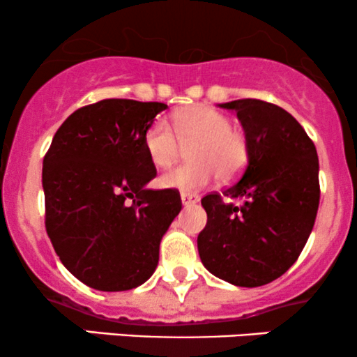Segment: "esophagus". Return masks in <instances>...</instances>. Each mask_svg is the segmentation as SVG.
<instances>
[{
	"instance_id": "34e87169",
	"label": "esophagus",
	"mask_w": 357,
	"mask_h": 357,
	"mask_svg": "<svg viewBox=\"0 0 357 357\" xmlns=\"http://www.w3.org/2000/svg\"><path fill=\"white\" fill-rule=\"evenodd\" d=\"M181 202H183V206L186 208L195 206V204L199 202V196L192 195V192H181Z\"/></svg>"
}]
</instances>
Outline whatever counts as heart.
I'll use <instances>...</instances> for the list:
<instances>
[{
  "label": "heart",
  "instance_id": "1",
  "mask_svg": "<svg viewBox=\"0 0 357 357\" xmlns=\"http://www.w3.org/2000/svg\"><path fill=\"white\" fill-rule=\"evenodd\" d=\"M169 122L158 119L144 132V147L155 167H167L181 153V144H190L191 161L173 167L161 176V184L186 192L198 191L216 176L230 179L245 166L248 158L247 137L231 127L227 114L211 107H195L174 114Z\"/></svg>",
  "mask_w": 357,
  "mask_h": 357
}]
</instances>
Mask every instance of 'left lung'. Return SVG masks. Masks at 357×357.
Returning a JSON list of instances; mask_svg holds the SVG:
<instances>
[{
	"label": "left lung",
	"instance_id": "obj_1",
	"mask_svg": "<svg viewBox=\"0 0 357 357\" xmlns=\"http://www.w3.org/2000/svg\"><path fill=\"white\" fill-rule=\"evenodd\" d=\"M248 144L241 178L202 199L208 221L198 252L213 275L238 287L270 284L292 267L317 216L319 159L304 127L278 105L231 100ZM241 199L235 207L222 196Z\"/></svg>",
	"mask_w": 357,
	"mask_h": 357
}]
</instances>
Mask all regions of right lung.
Returning a JSON list of instances; mask_svg holds the SVG:
<instances>
[{
    "label": "right lung",
    "instance_id": "right-lung-1",
    "mask_svg": "<svg viewBox=\"0 0 357 357\" xmlns=\"http://www.w3.org/2000/svg\"><path fill=\"white\" fill-rule=\"evenodd\" d=\"M166 109L129 99L85 105L59 127L45 154L47 233L65 268L96 290L144 284L181 211L178 191L146 190L155 167L144 132Z\"/></svg>",
    "mask_w": 357,
    "mask_h": 357
}]
</instances>
